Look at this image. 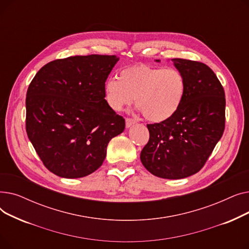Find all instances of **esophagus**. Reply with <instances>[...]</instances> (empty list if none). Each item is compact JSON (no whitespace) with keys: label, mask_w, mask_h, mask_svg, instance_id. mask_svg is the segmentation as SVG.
<instances>
[{"label":"esophagus","mask_w":249,"mask_h":249,"mask_svg":"<svg viewBox=\"0 0 249 249\" xmlns=\"http://www.w3.org/2000/svg\"><path fill=\"white\" fill-rule=\"evenodd\" d=\"M125 122H126V127H127V128L131 127L132 125H134V124L136 123V121H135L134 119H132V118H126Z\"/></svg>","instance_id":"obj_1"}]
</instances>
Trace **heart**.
<instances>
[{
  "mask_svg": "<svg viewBox=\"0 0 249 249\" xmlns=\"http://www.w3.org/2000/svg\"><path fill=\"white\" fill-rule=\"evenodd\" d=\"M186 89V78L178 69L135 64L122 70L118 80L106 81L104 97L108 106L117 112L132 104L135 98L145 119L162 122L178 110Z\"/></svg>",
  "mask_w": 249,
  "mask_h": 249,
  "instance_id": "obj_1",
  "label": "heart"
}]
</instances>
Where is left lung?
Wrapping results in <instances>:
<instances>
[{
  "label": "left lung",
  "instance_id": "obj_1",
  "mask_svg": "<svg viewBox=\"0 0 249 249\" xmlns=\"http://www.w3.org/2000/svg\"><path fill=\"white\" fill-rule=\"evenodd\" d=\"M172 61L186 78V94L174 116L147 124L149 140L140 160L153 176L178 179L197 174L211 155L225 129L226 102L223 87L208 65Z\"/></svg>",
  "mask_w": 249,
  "mask_h": 249
}]
</instances>
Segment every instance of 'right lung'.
<instances>
[{
    "instance_id": "obj_1",
    "label": "right lung",
    "mask_w": 249,
    "mask_h": 249,
    "mask_svg": "<svg viewBox=\"0 0 249 249\" xmlns=\"http://www.w3.org/2000/svg\"><path fill=\"white\" fill-rule=\"evenodd\" d=\"M116 55H76L45 64L26 95V132L45 167L78 178L102 165L125 120L106 103L104 85Z\"/></svg>"
}]
</instances>
